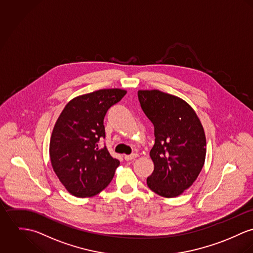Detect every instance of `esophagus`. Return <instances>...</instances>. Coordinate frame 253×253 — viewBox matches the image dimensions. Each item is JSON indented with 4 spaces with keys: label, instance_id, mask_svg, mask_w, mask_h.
I'll use <instances>...</instances> for the list:
<instances>
[{
    "label": "esophagus",
    "instance_id": "34e87169",
    "mask_svg": "<svg viewBox=\"0 0 253 253\" xmlns=\"http://www.w3.org/2000/svg\"><path fill=\"white\" fill-rule=\"evenodd\" d=\"M139 155L137 153H133V154H130V155H124V159L126 161H130V160H133L135 158H137Z\"/></svg>",
    "mask_w": 253,
    "mask_h": 253
}]
</instances>
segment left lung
Wrapping results in <instances>:
<instances>
[{"label": "left lung", "mask_w": 253, "mask_h": 253, "mask_svg": "<svg viewBox=\"0 0 253 253\" xmlns=\"http://www.w3.org/2000/svg\"><path fill=\"white\" fill-rule=\"evenodd\" d=\"M140 107L154 126L150 150L154 170L147 186L166 198L180 195L196 180L206 158V136L194 110L159 90H140Z\"/></svg>", "instance_id": "obj_1"}]
</instances>
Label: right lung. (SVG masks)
Returning a JSON list of instances; mask_svg holds the SVG:
<instances>
[{"label": "right lung", "mask_w": 253, "mask_h": 253, "mask_svg": "<svg viewBox=\"0 0 253 253\" xmlns=\"http://www.w3.org/2000/svg\"><path fill=\"white\" fill-rule=\"evenodd\" d=\"M126 94L122 89H102L70 101L52 131L49 155L59 180L74 196H95L112 181L120 162L107 147L104 118Z\"/></svg>", "instance_id": "add662e5"}]
</instances>
